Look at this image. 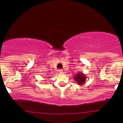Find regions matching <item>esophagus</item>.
Wrapping results in <instances>:
<instances>
[{
    "label": "esophagus",
    "mask_w": 123,
    "mask_h": 123,
    "mask_svg": "<svg viewBox=\"0 0 123 123\" xmlns=\"http://www.w3.org/2000/svg\"><path fill=\"white\" fill-rule=\"evenodd\" d=\"M58 73H63V70H62V69H59V70H58Z\"/></svg>",
    "instance_id": "1"
}]
</instances>
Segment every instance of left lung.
<instances>
[{"instance_id": "left-lung-1", "label": "left lung", "mask_w": 123, "mask_h": 123, "mask_svg": "<svg viewBox=\"0 0 123 123\" xmlns=\"http://www.w3.org/2000/svg\"><path fill=\"white\" fill-rule=\"evenodd\" d=\"M86 77L83 73H79L75 75V76H74V79L76 82L78 83V84L79 86H82L86 83Z\"/></svg>"}]
</instances>
